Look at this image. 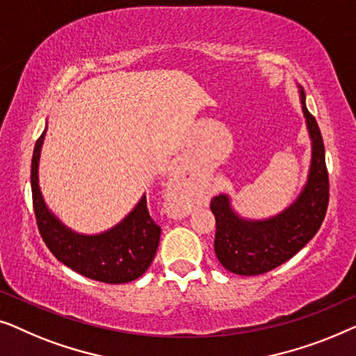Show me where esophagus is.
<instances>
[{"mask_svg": "<svg viewBox=\"0 0 356 356\" xmlns=\"http://www.w3.org/2000/svg\"><path fill=\"white\" fill-rule=\"evenodd\" d=\"M176 180H177V179H176Z\"/></svg>", "mask_w": 356, "mask_h": 356, "instance_id": "obj_1", "label": "esophagus"}]
</instances>
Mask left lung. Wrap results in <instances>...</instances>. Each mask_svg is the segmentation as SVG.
Here are the masks:
<instances>
[{
	"label": "left lung",
	"instance_id": "left-lung-1",
	"mask_svg": "<svg viewBox=\"0 0 356 356\" xmlns=\"http://www.w3.org/2000/svg\"><path fill=\"white\" fill-rule=\"evenodd\" d=\"M302 109L313 140V158L308 184L297 202L266 221H245L230 208L226 195L211 200L216 219L214 252L219 263L234 274L257 276L280 266L298 253L321 227L329 204V174L321 130L308 111L300 90Z\"/></svg>",
	"mask_w": 356,
	"mask_h": 356
}]
</instances>
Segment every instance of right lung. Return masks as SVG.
Segmentation results:
<instances>
[{
  "mask_svg": "<svg viewBox=\"0 0 356 356\" xmlns=\"http://www.w3.org/2000/svg\"><path fill=\"white\" fill-rule=\"evenodd\" d=\"M47 129L33 148L32 200L37 226L44 245L63 264L85 277L106 284H124L138 279L156 254L161 227L153 221L147 208V197L121 224L99 235H79L64 227L43 202L38 187L40 149Z\"/></svg>",
  "mask_w": 356,
  "mask_h": 356,
  "instance_id": "obj_1",
  "label": "right lung"
}]
</instances>
